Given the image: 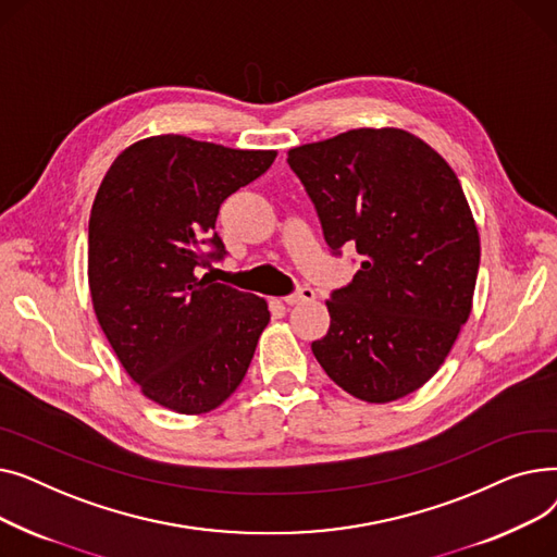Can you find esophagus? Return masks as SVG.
Returning <instances> with one entry per match:
<instances>
[{"label": "esophagus", "mask_w": 557, "mask_h": 557, "mask_svg": "<svg viewBox=\"0 0 557 557\" xmlns=\"http://www.w3.org/2000/svg\"><path fill=\"white\" fill-rule=\"evenodd\" d=\"M315 298V290L311 286H300L298 290H294V294H288L284 298L286 305H298V302H311Z\"/></svg>", "instance_id": "1"}]
</instances>
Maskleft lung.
Returning <instances> with one entry per match:
<instances>
[{
	"instance_id": "1",
	"label": "left lung",
	"mask_w": 557,
	"mask_h": 557,
	"mask_svg": "<svg viewBox=\"0 0 557 557\" xmlns=\"http://www.w3.org/2000/svg\"><path fill=\"white\" fill-rule=\"evenodd\" d=\"M332 255L361 269L327 300L313 357L343 391L384 404L418 391L467 323L481 244L451 166L397 128H357L290 149Z\"/></svg>"
}]
</instances>
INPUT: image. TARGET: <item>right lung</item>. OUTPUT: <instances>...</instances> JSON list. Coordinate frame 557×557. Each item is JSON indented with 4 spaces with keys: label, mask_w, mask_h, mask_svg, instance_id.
I'll list each match as a JSON object with an SVG mask.
<instances>
[{
    "label": "right lung",
    "mask_w": 557,
    "mask_h": 557,
    "mask_svg": "<svg viewBox=\"0 0 557 557\" xmlns=\"http://www.w3.org/2000/svg\"><path fill=\"white\" fill-rule=\"evenodd\" d=\"M275 151L183 135L141 139L116 158L90 214L87 277L99 325L141 393L175 413H208L246 376L267 300L198 269L227 250L216 216Z\"/></svg>",
    "instance_id": "obj_1"
}]
</instances>
